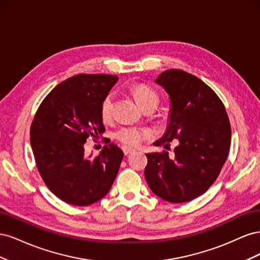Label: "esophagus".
I'll list each match as a JSON object with an SVG mask.
<instances>
[{
	"instance_id": "1",
	"label": "esophagus",
	"mask_w": 260,
	"mask_h": 260,
	"mask_svg": "<svg viewBox=\"0 0 260 260\" xmlns=\"http://www.w3.org/2000/svg\"><path fill=\"white\" fill-rule=\"evenodd\" d=\"M122 151H123V154H124V155H129V154L135 152V148L129 147V146H127V145H123V146H122Z\"/></svg>"
}]
</instances>
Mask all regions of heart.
<instances>
[{
  "label": "heart",
  "mask_w": 260,
  "mask_h": 260,
  "mask_svg": "<svg viewBox=\"0 0 260 260\" xmlns=\"http://www.w3.org/2000/svg\"><path fill=\"white\" fill-rule=\"evenodd\" d=\"M131 93L133 98L139 103V105L145 111L147 109H154L158 106L160 98L154 89L146 84H136L131 88ZM115 96L113 93H109L102 101L101 104V117L103 120H108L112 116L113 105H114ZM115 137L120 142L127 145H138L143 140L151 137V131L145 128L133 127V125H128V127H122L119 130H117Z\"/></svg>",
  "instance_id": "heart-1"
}]
</instances>
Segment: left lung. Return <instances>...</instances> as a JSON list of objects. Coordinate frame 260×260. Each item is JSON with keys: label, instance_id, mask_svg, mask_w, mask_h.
Segmentation results:
<instances>
[{"label": "left lung", "instance_id": "left-lung-1", "mask_svg": "<svg viewBox=\"0 0 260 260\" xmlns=\"http://www.w3.org/2000/svg\"><path fill=\"white\" fill-rule=\"evenodd\" d=\"M168 93L171 108L164 136L154 143L167 151L148 153L144 176L149 188L170 203L190 202L218 178L231 144V125L224 105L200 78L169 69L155 80Z\"/></svg>", "mask_w": 260, "mask_h": 260}]
</instances>
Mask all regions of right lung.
<instances>
[{"label": "right lung", "mask_w": 260, "mask_h": 260, "mask_svg": "<svg viewBox=\"0 0 260 260\" xmlns=\"http://www.w3.org/2000/svg\"><path fill=\"white\" fill-rule=\"evenodd\" d=\"M112 75L80 74L70 77L46 95L30 127L39 174L50 191L75 206L103 199L119 170L123 152L114 143L99 156H86L84 143L105 132L102 101L117 82Z\"/></svg>", "instance_id": "add662e5"}]
</instances>
